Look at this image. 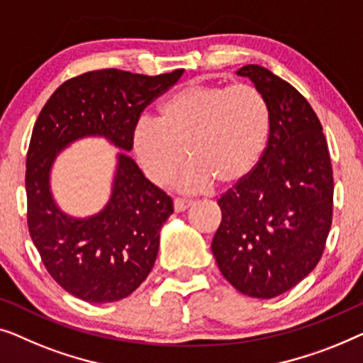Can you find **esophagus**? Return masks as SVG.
I'll list each match as a JSON object with an SVG mask.
<instances>
[{
	"label": "esophagus",
	"instance_id": "obj_1",
	"mask_svg": "<svg viewBox=\"0 0 363 363\" xmlns=\"http://www.w3.org/2000/svg\"><path fill=\"white\" fill-rule=\"evenodd\" d=\"M192 206V201H186V199H174V211L176 212H184L187 211L189 207Z\"/></svg>",
	"mask_w": 363,
	"mask_h": 363
}]
</instances>
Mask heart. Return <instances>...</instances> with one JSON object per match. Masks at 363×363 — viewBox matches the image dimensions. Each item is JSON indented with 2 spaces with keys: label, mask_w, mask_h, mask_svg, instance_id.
<instances>
[{
  "label": "heart",
  "mask_w": 363,
  "mask_h": 363,
  "mask_svg": "<svg viewBox=\"0 0 363 363\" xmlns=\"http://www.w3.org/2000/svg\"><path fill=\"white\" fill-rule=\"evenodd\" d=\"M269 108L250 84L194 82L171 94L157 108V121L143 118L133 147L146 176L167 186L189 160L181 186L199 192L230 187L258 166L269 138Z\"/></svg>",
  "instance_id": "heart-1"
}]
</instances>
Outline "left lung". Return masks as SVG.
Wrapping results in <instances>:
<instances>
[{"label": "left lung", "mask_w": 363, "mask_h": 363, "mask_svg": "<svg viewBox=\"0 0 363 363\" xmlns=\"http://www.w3.org/2000/svg\"><path fill=\"white\" fill-rule=\"evenodd\" d=\"M262 91L269 138L258 166L218 199L212 253L240 293L272 299L323 257L333 223L334 177L323 125L308 100L262 65L237 70Z\"/></svg>", "instance_id": "obj_1"}]
</instances>
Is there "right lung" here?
I'll list each match as a JSON object with an SVG mask.
<instances>
[{
	"label": "right lung",
	"mask_w": 363,
	"mask_h": 363,
	"mask_svg": "<svg viewBox=\"0 0 363 363\" xmlns=\"http://www.w3.org/2000/svg\"><path fill=\"white\" fill-rule=\"evenodd\" d=\"M184 70L150 77L101 69L64 82L40 110L26 157L28 227L50 277L75 298L105 304L130 296L152 269L172 199L120 152L110 201L95 216L64 213L50 192V169L70 143L104 136L131 151L141 111Z\"/></svg>",
	"instance_id": "add662e5"
}]
</instances>
